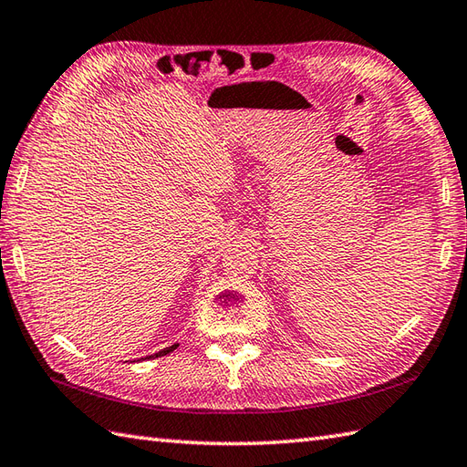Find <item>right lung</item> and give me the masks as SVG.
I'll list each match as a JSON object with an SVG mask.
<instances>
[{
    "instance_id": "add662e5",
    "label": "right lung",
    "mask_w": 467,
    "mask_h": 467,
    "mask_svg": "<svg viewBox=\"0 0 467 467\" xmlns=\"http://www.w3.org/2000/svg\"><path fill=\"white\" fill-rule=\"evenodd\" d=\"M180 344H173V346H168V348H163V349H160L158 354H151V356H146V358H141V359H153V358H161V356H165V354H171V351L178 348Z\"/></svg>"
}]
</instances>
